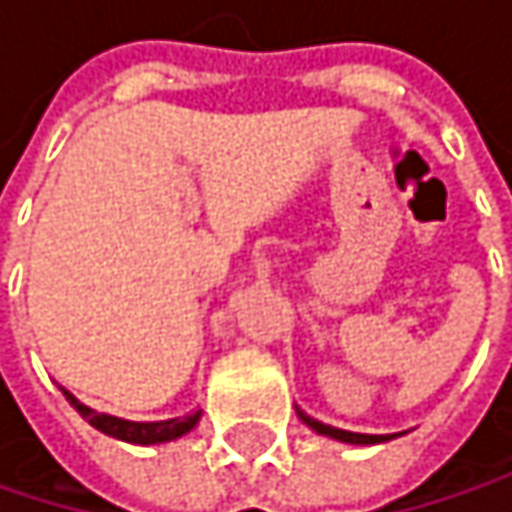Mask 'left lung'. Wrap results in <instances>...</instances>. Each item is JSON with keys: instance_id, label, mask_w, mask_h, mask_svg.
Segmentation results:
<instances>
[{"instance_id": "obj_1", "label": "left lung", "mask_w": 512, "mask_h": 512, "mask_svg": "<svg viewBox=\"0 0 512 512\" xmlns=\"http://www.w3.org/2000/svg\"><path fill=\"white\" fill-rule=\"evenodd\" d=\"M296 415L302 418L305 427H311L317 436H329L335 442H347V445H379V442H388V439H397V436H367V433H350V430H338V427H329L311 415H305L302 409H296Z\"/></svg>"}]
</instances>
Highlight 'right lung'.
Returning a JSON list of instances; mask_svg holds the SVG:
<instances>
[{"mask_svg": "<svg viewBox=\"0 0 512 512\" xmlns=\"http://www.w3.org/2000/svg\"><path fill=\"white\" fill-rule=\"evenodd\" d=\"M61 394L70 400V406L100 433L112 436V439H121V442H130V445H165V442H174L180 436H186L189 430H195V424L201 421V409L189 412V415H180V418H168V421H127V418H115L109 412H97L85 403H79L64 385H58Z\"/></svg>", "mask_w": 512, "mask_h": 512, "instance_id": "1", "label": "right lung"}]
</instances>
